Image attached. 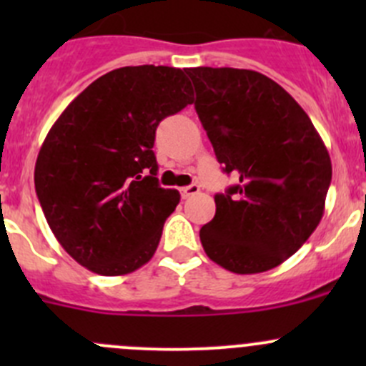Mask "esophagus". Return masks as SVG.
<instances>
[{
  "label": "esophagus",
  "mask_w": 366,
  "mask_h": 366,
  "mask_svg": "<svg viewBox=\"0 0 366 366\" xmlns=\"http://www.w3.org/2000/svg\"><path fill=\"white\" fill-rule=\"evenodd\" d=\"M198 191H200V186L198 184H191V186H186L180 189V194H182V198H189L193 197V194H197Z\"/></svg>",
  "instance_id": "1"
}]
</instances>
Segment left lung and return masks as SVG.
Masks as SVG:
<instances>
[{
    "label": "left lung",
    "instance_id": "obj_1",
    "mask_svg": "<svg viewBox=\"0 0 366 366\" xmlns=\"http://www.w3.org/2000/svg\"><path fill=\"white\" fill-rule=\"evenodd\" d=\"M186 74L217 161L239 179L214 197L216 214L202 227V246L227 271H269L322 219L333 172L326 145L292 95L264 74L230 67Z\"/></svg>",
    "mask_w": 366,
    "mask_h": 366
}]
</instances>
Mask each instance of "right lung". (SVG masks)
I'll return each instance as SVG.
<instances>
[{
    "label": "right lung",
    "mask_w": 366,
    "mask_h": 366,
    "mask_svg": "<svg viewBox=\"0 0 366 366\" xmlns=\"http://www.w3.org/2000/svg\"><path fill=\"white\" fill-rule=\"evenodd\" d=\"M191 95L184 70L122 67L95 79L54 122L36 157L35 191L77 264L122 276L154 257L180 202L179 191L157 180L156 129Z\"/></svg>",
    "instance_id": "1"
}]
</instances>
